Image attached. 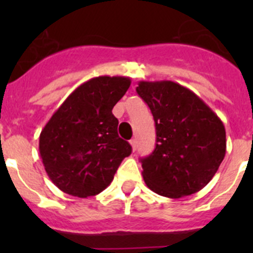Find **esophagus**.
I'll use <instances>...</instances> for the list:
<instances>
[{
  "label": "esophagus",
  "instance_id": "34e87169",
  "mask_svg": "<svg viewBox=\"0 0 253 253\" xmlns=\"http://www.w3.org/2000/svg\"><path fill=\"white\" fill-rule=\"evenodd\" d=\"M130 146H131V149H133V151H135V149H137V142H135V139L130 140Z\"/></svg>",
  "mask_w": 253,
  "mask_h": 253
}]
</instances>
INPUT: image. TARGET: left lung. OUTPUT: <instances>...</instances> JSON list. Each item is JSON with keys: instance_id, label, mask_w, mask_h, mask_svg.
Segmentation results:
<instances>
[{"instance_id": "1", "label": "left lung", "mask_w": 253, "mask_h": 253, "mask_svg": "<svg viewBox=\"0 0 253 253\" xmlns=\"http://www.w3.org/2000/svg\"><path fill=\"white\" fill-rule=\"evenodd\" d=\"M156 123V148L142 160V176L158 195L180 199L207 186L225 156L222 120L198 95L172 81L137 87Z\"/></svg>"}]
</instances>
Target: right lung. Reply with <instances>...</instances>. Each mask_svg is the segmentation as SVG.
Returning a JSON list of instances; mask_svg holds the SVG:
<instances>
[{"mask_svg":"<svg viewBox=\"0 0 253 253\" xmlns=\"http://www.w3.org/2000/svg\"><path fill=\"white\" fill-rule=\"evenodd\" d=\"M124 76H99L78 86L58 107L39 137L46 175L63 193L97 195L131 153L118 135L113 107L130 86Z\"/></svg>","mask_w":253,"mask_h":253,"instance_id":"add662e5","label":"right lung"}]
</instances>
